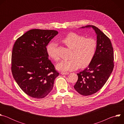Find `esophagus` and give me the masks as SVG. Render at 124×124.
Segmentation results:
<instances>
[{
  "mask_svg": "<svg viewBox=\"0 0 124 124\" xmlns=\"http://www.w3.org/2000/svg\"><path fill=\"white\" fill-rule=\"evenodd\" d=\"M69 74V73H68V72H61V75H68Z\"/></svg>",
  "mask_w": 124,
  "mask_h": 124,
  "instance_id": "esophagus-1",
  "label": "esophagus"
}]
</instances>
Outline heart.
<instances>
[{"instance_id": "1", "label": "heart", "mask_w": 124, "mask_h": 124, "mask_svg": "<svg viewBox=\"0 0 124 124\" xmlns=\"http://www.w3.org/2000/svg\"><path fill=\"white\" fill-rule=\"evenodd\" d=\"M62 42L71 49L68 60H63L57 64V70L70 71L77 69L78 67L83 68L89 65L96 51L97 43L93 38H85L82 35L72 32L62 40ZM48 57L54 61L59 59L57 54V45L54 42L49 43L46 46Z\"/></svg>"}]
</instances>
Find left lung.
<instances>
[{
	"label": "left lung",
	"mask_w": 124,
	"mask_h": 124,
	"mask_svg": "<svg viewBox=\"0 0 124 124\" xmlns=\"http://www.w3.org/2000/svg\"><path fill=\"white\" fill-rule=\"evenodd\" d=\"M92 27L97 34V46L95 55L83 71L77 74L78 79L74 88L83 96L91 95L100 90L110 77L114 68L113 48L109 38L94 25Z\"/></svg>",
	"instance_id": "left-lung-1"
}]
</instances>
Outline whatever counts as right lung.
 <instances>
[{
    "label": "right lung",
    "instance_id": "right-lung-1",
    "mask_svg": "<svg viewBox=\"0 0 124 124\" xmlns=\"http://www.w3.org/2000/svg\"><path fill=\"white\" fill-rule=\"evenodd\" d=\"M58 33L56 30L31 29L15 42L12 54L14 78L27 95L41 99L47 95L59 75L46 51V46Z\"/></svg>",
    "mask_w": 124,
    "mask_h": 124
}]
</instances>
